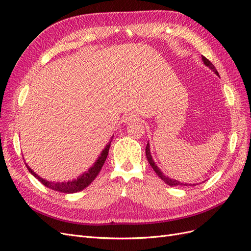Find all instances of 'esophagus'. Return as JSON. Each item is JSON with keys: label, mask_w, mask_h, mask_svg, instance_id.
<instances>
[{"label": "esophagus", "mask_w": 251, "mask_h": 251, "mask_svg": "<svg viewBox=\"0 0 251 251\" xmlns=\"http://www.w3.org/2000/svg\"><path fill=\"white\" fill-rule=\"evenodd\" d=\"M135 119V117L133 116V115H127L126 117V121H132V120H134Z\"/></svg>", "instance_id": "1"}]
</instances>
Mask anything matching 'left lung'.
Returning a JSON list of instances; mask_svg holds the SVG:
<instances>
[{
    "label": "left lung",
    "instance_id": "left-lung-1",
    "mask_svg": "<svg viewBox=\"0 0 251 251\" xmlns=\"http://www.w3.org/2000/svg\"><path fill=\"white\" fill-rule=\"evenodd\" d=\"M202 59H203V62H204V64L206 65L207 67H209L210 69L212 70V71H215V73L216 74H218L219 75V73H218V71L216 70V68H215V66L211 64V62L210 60H208L206 57L205 56H202ZM146 155H147V158H148V161H149V163L151 164V169H153L154 171H155V173L158 175V177H160V179L161 180H163L166 184L168 185H170V186H195V184H187V183H181V182H179V181H177V180H174V179H171V178H169V177H166V176H164V175L162 174V172L159 170L157 166H156V164H155V162H154V160L153 159H151V153H150V146H149V142H148V144H147V148H146Z\"/></svg>",
    "mask_w": 251,
    "mask_h": 251
}]
</instances>
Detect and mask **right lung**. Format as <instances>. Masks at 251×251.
Listing matches in <instances>:
<instances>
[{
    "label": "right lung",
    "mask_w": 251,
    "mask_h": 251,
    "mask_svg": "<svg viewBox=\"0 0 251 251\" xmlns=\"http://www.w3.org/2000/svg\"><path fill=\"white\" fill-rule=\"evenodd\" d=\"M110 143L104 148V150L102 151V153L100 154V158L97 159V161L95 162V164L92 166V168H91L87 173L82 174L81 176L78 177L76 180H73V181L63 182V183H54V182H49V181L44 180L41 177L37 176V175L31 169H30L27 164H26V166H27L28 171L31 173L37 180L41 181V183H43L45 186L49 187L50 189H53V191L62 192V193H66V194H72V193L80 192V191H82L83 188H86L91 183V182H92L97 177L98 173L100 172L102 165L105 161V159H107V156L109 154V149H110V146H111Z\"/></svg>",
    "instance_id": "right-lung-1"
}]
</instances>
